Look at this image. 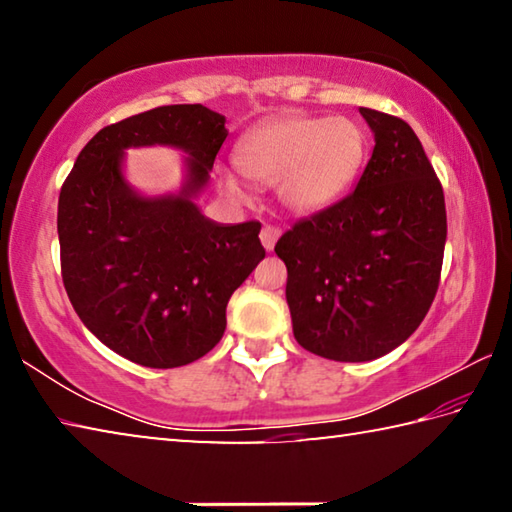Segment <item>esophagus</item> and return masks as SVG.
<instances>
[{
    "label": "esophagus",
    "mask_w": 512,
    "mask_h": 512,
    "mask_svg": "<svg viewBox=\"0 0 512 512\" xmlns=\"http://www.w3.org/2000/svg\"><path fill=\"white\" fill-rule=\"evenodd\" d=\"M277 237H280V230L273 228V225H264L262 232H259V239H262V246L268 250V253L275 248Z\"/></svg>",
    "instance_id": "obj_1"
}]
</instances>
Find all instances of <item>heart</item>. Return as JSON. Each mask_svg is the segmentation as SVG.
I'll return each mask as SVG.
<instances>
[{
	"instance_id": "b5f03b06",
	"label": "heart",
	"mask_w": 512,
	"mask_h": 512,
	"mask_svg": "<svg viewBox=\"0 0 512 512\" xmlns=\"http://www.w3.org/2000/svg\"><path fill=\"white\" fill-rule=\"evenodd\" d=\"M368 158V133L350 117L282 115L241 137L235 167L255 185H273L275 198L293 214H314L348 194ZM221 187L235 196V180Z\"/></svg>"
}]
</instances>
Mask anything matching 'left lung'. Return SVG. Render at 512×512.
Wrapping results in <instances>:
<instances>
[{
    "label": "left lung",
    "mask_w": 512,
    "mask_h": 512,
    "mask_svg": "<svg viewBox=\"0 0 512 512\" xmlns=\"http://www.w3.org/2000/svg\"><path fill=\"white\" fill-rule=\"evenodd\" d=\"M375 133L357 189L277 239L293 336L332 361L402 345L436 298L447 239L443 185L404 119L359 108Z\"/></svg>",
    "instance_id": "1"
}]
</instances>
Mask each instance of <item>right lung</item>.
Returning a JSON list of instances; mask_svg holds the SVG:
<instances>
[{
	"label": "right lung",
	"instance_id": "1",
	"mask_svg": "<svg viewBox=\"0 0 512 512\" xmlns=\"http://www.w3.org/2000/svg\"><path fill=\"white\" fill-rule=\"evenodd\" d=\"M228 131L201 103H178L110 124L83 146L58 196L60 273L83 325L146 368L187 366L225 332V307L262 262V223L221 225L194 205ZM169 143L190 176L178 197L135 195L123 149Z\"/></svg>",
	"mask_w": 512,
	"mask_h": 512
}]
</instances>
